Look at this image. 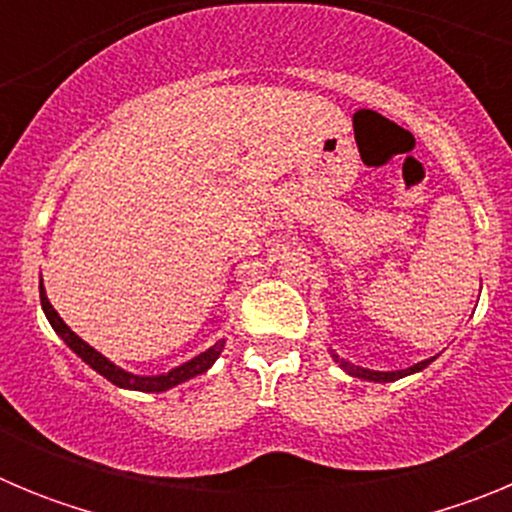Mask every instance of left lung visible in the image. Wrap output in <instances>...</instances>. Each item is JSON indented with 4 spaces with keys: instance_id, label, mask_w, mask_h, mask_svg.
<instances>
[{
    "instance_id": "obj_1",
    "label": "left lung",
    "mask_w": 512,
    "mask_h": 512,
    "mask_svg": "<svg viewBox=\"0 0 512 512\" xmlns=\"http://www.w3.org/2000/svg\"><path fill=\"white\" fill-rule=\"evenodd\" d=\"M330 356H333V361L341 366L343 372L351 374V377L366 379V382H395V379H402V377H408V374L420 372V369H425V366L433 361V359H425V361H420V364L408 366V369H397V372H374V369H364V366H356L346 359H338V354L333 351V348H330Z\"/></svg>"
}]
</instances>
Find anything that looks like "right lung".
<instances>
[{"mask_svg":"<svg viewBox=\"0 0 512 512\" xmlns=\"http://www.w3.org/2000/svg\"><path fill=\"white\" fill-rule=\"evenodd\" d=\"M40 305H43V312H45V318H48V323H51L53 330H56L58 336L66 341V346H69L76 356H81V361H87L94 372L102 374L104 379H110L112 384H117V387H122V390H138V392H166V390H171V387L187 382V379L197 377V374H205L207 369L215 364L217 356L223 354V346H225V338H220L215 346L207 348L205 354L194 356L192 361H187V364H182V366H176V369H171V372L156 374V377H140V374H130V372H125V369H120V366L112 364L107 356H102L99 351H94V348L89 346L87 341H81L74 330L63 323L61 315L53 310V305L48 302V297H45L43 282H40Z\"/></svg>","mask_w":512,"mask_h":512,"instance_id":"add662e5","label":"right lung"}]
</instances>
